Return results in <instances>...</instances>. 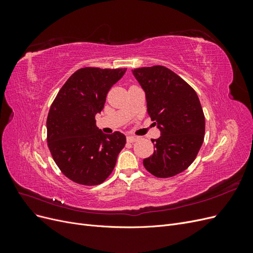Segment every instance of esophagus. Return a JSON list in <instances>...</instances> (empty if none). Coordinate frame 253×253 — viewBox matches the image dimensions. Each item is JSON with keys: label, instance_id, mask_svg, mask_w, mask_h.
Returning <instances> with one entry per match:
<instances>
[{"label": "esophagus", "instance_id": "obj_1", "mask_svg": "<svg viewBox=\"0 0 253 253\" xmlns=\"http://www.w3.org/2000/svg\"><path fill=\"white\" fill-rule=\"evenodd\" d=\"M126 139H127V141L128 142H135V141H137L138 140L139 138L137 136H132V135H129V136H127L126 137Z\"/></svg>", "mask_w": 253, "mask_h": 253}]
</instances>
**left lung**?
<instances>
[{"label":"left lung","instance_id":"left-lung-1","mask_svg":"<svg viewBox=\"0 0 253 253\" xmlns=\"http://www.w3.org/2000/svg\"><path fill=\"white\" fill-rule=\"evenodd\" d=\"M132 72L145 93L149 116L160 131L159 138L152 139L154 153L143 159V166L156 177H172L194 162L204 142L200 99L185 80L165 66Z\"/></svg>","mask_w":253,"mask_h":253}]
</instances>
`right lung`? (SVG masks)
I'll use <instances>...</instances> for the list:
<instances>
[{"label":"right lung","mask_w":253,"mask_h":253,"mask_svg":"<svg viewBox=\"0 0 253 253\" xmlns=\"http://www.w3.org/2000/svg\"><path fill=\"white\" fill-rule=\"evenodd\" d=\"M126 68L83 67L61 87L46 120L51 156L67 178L84 186L100 185L113 172L126 136L106 135L96 126L111 87Z\"/></svg>","instance_id":"add662e5"}]
</instances>
